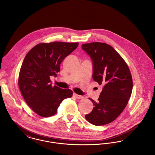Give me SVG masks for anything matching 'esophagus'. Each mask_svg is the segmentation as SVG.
<instances>
[{
  "mask_svg": "<svg viewBox=\"0 0 155 155\" xmlns=\"http://www.w3.org/2000/svg\"><path fill=\"white\" fill-rule=\"evenodd\" d=\"M73 96H74V97H75L76 98H77V99H82V98H84V97L82 96V95H79L76 94H73Z\"/></svg>",
  "mask_w": 155,
  "mask_h": 155,
  "instance_id": "obj_1",
  "label": "esophagus"
}]
</instances>
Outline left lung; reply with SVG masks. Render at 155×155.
<instances>
[{
  "instance_id": "1",
  "label": "left lung",
  "mask_w": 155,
  "mask_h": 155,
  "mask_svg": "<svg viewBox=\"0 0 155 155\" xmlns=\"http://www.w3.org/2000/svg\"><path fill=\"white\" fill-rule=\"evenodd\" d=\"M92 61L93 80L104 86L98 101L90 99L94 108L85 118L101 126L114 121L122 112L130 97L133 82L127 64L118 52L104 43L83 44Z\"/></svg>"
}]
</instances>
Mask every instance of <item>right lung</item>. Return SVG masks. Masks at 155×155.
<instances>
[{
    "label": "right lung",
    "instance_id": "right-lung-1",
    "mask_svg": "<svg viewBox=\"0 0 155 155\" xmlns=\"http://www.w3.org/2000/svg\"><path fill=\"white\" fill-rule=\"evenodd\" d=\"M78 46V43H40L25 57L18 75V87L28 105L38 115H54L62 101L72 97L71 90L52 87L50 77L57 76L61 63Z\"/></svg>",
    "mask_w": 155,
    "mask_h": 155
}]
</instances>
